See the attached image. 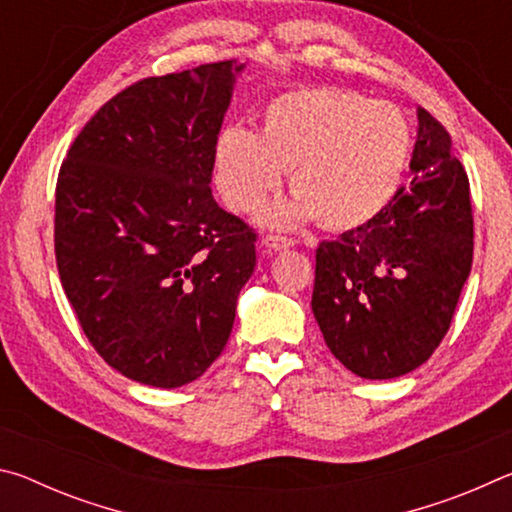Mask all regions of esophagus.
Returning a JSON list of instances; mask_svg holds the SVG:
<instances>
[{
  "label": "esophagus",
  "mask_w": 512,
  "mask_h": 512,
  "mask_svg": "<svg viewBox=\"0 0 512 512\" xmlns=\"http://www.w3.org/2000/svg\"><path fill=\"white\" fill-rule=\"evenodd\" d=\"M262 244L271 250H282V248H291L293 244H296V239L287 237V235H266L262 239Z\"/></svg>",
  "instance_id": "1"
}]
</instances>
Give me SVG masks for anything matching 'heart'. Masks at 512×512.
<instances>
[{"label": "heart", "mask_w": 512, "mask_h": 512, "mask_svg": "<svg viewBox=\"0 0 512 512\" xmlns=\"http://www.w3.org/2000/svg\"><path fill=\"white\" fill-rule=\"evenodd\" d=\"M411 131L384 103L341 88H298L273 99L259 133L225 128L214 146L216 187L232 210H259L289 171L296 201L271 223L318 216L327 228H357L391 201L409 160Z\"/></svg>", "instance_id": "obj_1"}]
</instances>
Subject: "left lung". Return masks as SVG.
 Listing matches in <instances>:
<instances>
[{"label": "left lung", "instance_id": "1", "mask_svg": "<svg viewBox=\"0 0 512 512\" xmlns=\"http://www.w3.org/2000/svg\"><path fill=\"white\" fill-rule=\"evenodd\" d=\"M409 183L316 248L311 309L329 352L363 379L427 361L452 325L474 255L470 180L445 126L418 106Z\"/></svg>", "mask_w": 512, "mask_h": 512}]
</instances>
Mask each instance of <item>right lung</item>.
<instances>
[{
  "label": "right lung",
  "instance_id": "add662e5",
  "mask_svg": "<svg viewBox=\"0 0 512 512\" xmlns=\"http://www.w3.org/2000/svg\"><path fill=\"white\" fill-rule=\"evenodd\" d=\"M241 67L221 60L128 85L60 164V284L99 357L146 386H185L219 359L253 275L257 232L210 187Z\"/></svg>",
  "mask_w": 512,
  "mask_h": 512
}]
</instances>
